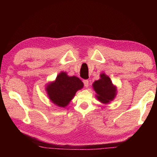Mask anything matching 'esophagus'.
Here are the masks:
<instances>
[{
  "label": "esophagus",
  "mask_w": 157,
  "mask_h": 157,
  "mask_svg": "<svg viewBox=\"0 0 157 157\" xmlns=\"http://www.w3.org/2000/svg\"><path fill=\"white\" fill-rule=\"evenodd\" d=\"M83 83L85 87H88L89 86V80L88 79H84L83 80Z\"/></svg>",
  "instance_id": "1"
}]
</instances>
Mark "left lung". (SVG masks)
Here are the masks:
<instances>
[{
    "instance_id": "8db88e82",
    "label": "left lung",
    "mask_w": 157,
    "mask_h": 157,
    "mask_svg": "<svg viewBox=\"0 0 157 157\" xmlns=\"http://www.w3.org/2000/svg\"><path fill=\"white\" fill-rule=\"evenodd\" d=\"M93 86L98 94V99L102 103H108L115 97L116 87L113 86L111 79L104 73L101 74L99 80L94 82Z\"/></svg>"
}]
</instances>
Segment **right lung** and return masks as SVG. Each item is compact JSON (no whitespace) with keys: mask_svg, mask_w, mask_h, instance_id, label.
<instances>
[{"mask_svg":"<svg viewBox=\"0 0 157 157\" xmlns=\"http://www.w3.org/2000/svg\"><path fill=\"white\" fill-rule=\"evenodd\" d=\"M83 87V82L78 77H68L62 72L54 82L47 86V92L52 102L61 107H65L73 99L76 91Z\"/></svg>","mask_w":157,"mask_h":157,"instance_id":"right-lung-1","label":"right lung"}]
</instances>
